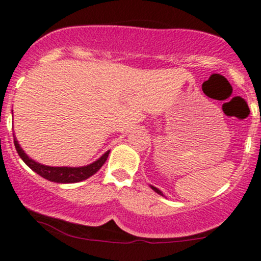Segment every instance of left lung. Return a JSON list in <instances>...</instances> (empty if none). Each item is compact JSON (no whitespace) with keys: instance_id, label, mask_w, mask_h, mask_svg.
Listing matches in <instances>:
<instances>
[{"instance_id":"left-lung-1","label":"left lung","mask_w":261,"mask_h":261,"mask_svg":"<svg viewBox=\"0 0 261 261\" xmlns=\"http://www.w3.org/2000/svg\"><path fill=\"white\" fill-rule=\"evenodd\" d=\"M149 187H151V188H152V190H154L155 193H157V194H160V195L164 196V195H163V193H162V191L160 190V189H157V188H155V187H153V185H149Z\"/></svg>"}]
</instances>
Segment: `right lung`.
I'll return each instance as SVG.
<instances>
[{
	"mask_svg": "<svg viewBox=\"0 0 261 261\" xmlns=\"http://www.w3.org/2000/svg\"><path fill=\"white\" fill-rule=\"evenodd\" d=\"M14 137V146L19 154V157L22 158L23 162L29 167L32 170H34L37 174H39L43 178L47 179V180L54 181V182H61V184H71V182H79L82 180H86L89 176L98 172L101 168L104 163H106L108 155H109L110 151H107L106 153L101 155L100 158H98L97 161H94L93 163L88 164V166L83 167H50L45 166V164L39 163L32 160L31 157L25 154V152L23 151L22 147L19 146L18 141Z\"/></svg>",
	"mask_w": 261,
	"mask_h": 261,
	"instance_id": "1",
	"label": "right lung"
}]
</instances>
